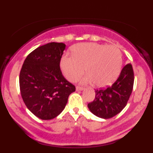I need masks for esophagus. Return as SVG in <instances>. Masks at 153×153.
Listing matches in <instances>:
<instances>
[{"label": "esophagus", "instance_id": "esophagus-1", "mask_svg": "<svg viewBox=\"0 0 153 153\" xmlns=\"http://www.w3.org/2000/svg\"><path fill=\"white\" fill-rule=\"evenodd\" d=\"M84 89V88L80 87V86H76V91H82Z\"/></svg>", "mask_w": 153, "mask_h": 153}]
</instances>
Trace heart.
<instances>
[{
  "label": "heart",
  "mask_w": 153,
  "mask_h": 153,
  "mask_svg": "<svg viewBox=\"0 0 153 153\" xmlns=\"http://www.w3.org/2000/svg\"><path fill=\"white\" fill-rule=\"evenodd\" d=\"M73 55L62 57L60 66L68 80H75L84 73L88 74L80 79L82 84L96 83L99 88L106 87L118 78L122 65L121 51L114 46L96 43H81L72 49Z\"/></svg>",
  "instance_id": "1"
}]
</instances>
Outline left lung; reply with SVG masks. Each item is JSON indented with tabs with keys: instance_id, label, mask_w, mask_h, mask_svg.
Returning a JSON list of instances; mask_svg holds the SVG:
<instances>
[{
	"instance_id": "left-lung-1",
	"label": "left lung",
	"mask_w": 153,
	"mask_h": 153,
	"mask_svg": "<svg viewBox=\"0 0 153 153\" xmlns=\"http://www.w3.org/2000/svg\"><path fill=\"white\" fill-rule=\"evenodd\" d=\"M133 85L134 71L131 65L127 64L111 86L96 91L95 99L88 104L89 110L100 118H112L126 106Z\"/></svg>"
}]
</instances>
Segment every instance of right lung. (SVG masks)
Returning a JSON list of instances; mask_svg holds the SVG:
<instances>
[{
    "label": "right lung",
    "mask_w": 153,
    "mask_h": 153,
    "mask_svg": "<svg viewBox=\"0 0 153 153\" xmlns=\"http://www.w3.org/2000/svg\"><path fill=\"white\" fill-rule=\"evenodd\" d=\"M64 43L50 42L35 49L26 57L19 75L24 103L31 113L43 120L57 117L65 107L74 85L66 80L59 63Z\"/></svg>",
    "instance_id": "add662e5"
}]
</instances>
